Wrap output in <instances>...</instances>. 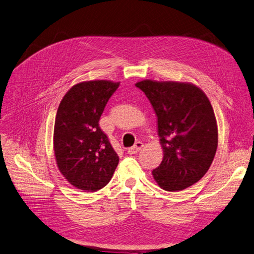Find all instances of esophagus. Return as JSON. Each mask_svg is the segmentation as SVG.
<instances>
[{"instance_id":"esophagus-1","label":"esophagus","mask_w":254,"mask_h":254,"mask_svg":"<svg viewBox=\"0 0 254 254\" xmlns=\"http://www.w3.org/2000/svg\"><path fill=\"white\" fill-rule=\"evenodd\" d=\"M143 146H144V144L142 142L138 141L132 147L128 148V154H130V155H131V154H136V153L139 152V150H141L143 148Z\"/></svg>"}]
</instances>
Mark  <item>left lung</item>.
Listing matches in <instances>:
<instances>
[{"instance_id":"left-lung-1","label":"left lung","mask_w":254,"mask_h":254,"mask_svg":"<svg viewBox=\"0 0 254 254\" xmlns=\"http://www.w3.org/2000/svg\"><path fill=\"white\" fill-rule=\"evenodd\" d=\"M157 116L163 158L153 177L167 191H181L206 174L218 146L217 121L210 101L200 87L188 82L142 80Z\"/></svg>"}]
</instances>
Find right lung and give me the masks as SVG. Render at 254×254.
Wrapping results in <instances>:
<instances>
[{
    "instance_id": "obj_1",
    "label": "right lung",
    "mask_w": 254,
    "mask_h": 254,
    "mask_svg": "<svg viewBox=\"0 0 254 254\" xmlns=\"http://www.w3.org/2000/svg\"><path fill=\"white\" fill-rule=\"evenodd\" d=\"M120 82L84 81L73 85L59 106L53 149L60 172L80 190L97 191L110 182L119 164L100 116Z\"/></svg>"
}]
</instances>
